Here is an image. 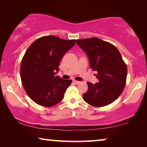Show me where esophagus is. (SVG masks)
<instances>
[{
    "label": "esophagus",
    "instance_id": "esophagus-1",
    "mask_svg": "<svg viewBox=\"0 0 147 147\" xmlns=\"http://www.w3.org/2000/svg\"><path fill=\"white\" fill-rule=\"evenodd\" d=\"M74 83H75L76 84H80V82L77 81V80H74Z\"/></svg>",
    "mask_w": 147,
    "mask_h": 147
}]
</instances>
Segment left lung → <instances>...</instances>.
I'll list each match as a JSON object with an SVG mask.
<instances>
[{
	"label": "left lung",
	"instance_id": "left-lung-1",
	"mask_svg": "<svg viewBox=\"0 0 147 147\" xmlns=\"http://www.w3.org/2000/svg\"><path fill=\"white\" fill-rule=\"evenodd\" d=\"M87 54L90 65L97 72L99 82H87L88 91L83 94L86 102L94 107L111 104L120 96L126 85L127 67L121 54L112 44L98 38L76 40Z\"/></svg>",
	"mask_w": 147,
	"mask_h": 147
}]
</instances>
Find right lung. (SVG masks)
<instances>
[{"instance_id": "1", "label": "right lung", "mask_w": 147, "mask_h": 147, "mask_svg": "<svg viewBox=\"0 0 147 147\" xmlns=\"http://www.w3.org/2000/svg\"><path fill=\"white\" fill-rule=\"evenodd\" d=\"M75 43V39L44 36L26 51L20 68L21 82L26 93L35 103L51 107L63 100L72 80H62L55 74L61 58Z\"/></svg>"}]
</instances>
